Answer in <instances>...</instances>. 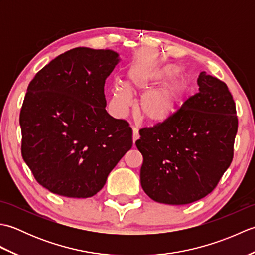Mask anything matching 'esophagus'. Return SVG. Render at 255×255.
<instances>
[{"instance_id":"esophagus-1","label":"esophagus","mask_w":255,"mask_h":255,"mask_svg":"<svg viewBox=\"0 0 255 255\" xmlns=\"http://www.w3.org/2000/svg\"><path fill=\"white\" fill-rule=\"evenodd\" d=\"M139 138H140V136H139L138 129L133 127L132 128V142H133V144H134V142H136Z\"/></svg>"}]
</instances>
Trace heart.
<instances>
[{"mask_svg": "<svg viewBox=\"0 0 255 255\" xmlns=\"http://www.w3.org/2000/svg\"><path fill=\"white\" fill-rule=\"evenodd\" d=\"M183 68L176 63L144 66L131 70L127 86L115 83L112 108L123 115L130 105V93L142 94L137 102L138 116L151 127L163 126L173 121L185 106L189 96L187 79L182 77Z\"/></svg>", "mask_w": 255, "mask_h": 255, "instance_id": "b5f03b06", "label": "heart"}]
</instances>
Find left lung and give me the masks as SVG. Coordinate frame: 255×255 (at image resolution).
<instances>
[{
    "mask_svg": "<svg viewBox=\"0 0 255 255\" xmlns=\"http://www.w3.org/2000/svg\"><path fill=\"white\" fill-rule=\"evenodd\" d=\"M197 85L198 93L173 121L140 130V183L154 202L185 205L204 198L234 158L238 118L228 86L205 71Z\"/></svg>",
    "mask_w": 255,
    "mask_h": 255,
    "instance_id": "left-lung-1",
    "label": "left lung"
}]
</instances>
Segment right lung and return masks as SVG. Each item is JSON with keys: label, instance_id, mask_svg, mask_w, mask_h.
Segmentation results:
<instances>
[{"label": "right lung", "instance_id": "1", "mask_svg": "<svg viewBox=\"0 0 255 255\" xmlns=\"http://www.w3.org/2000/svg\"><path fill=\"white\" fill-rule=\"evenodd\" d=\"M121 61L111 49L79 47L31 80L21 106V155L53 194L88 198L132 147L128 123L105 110V80Z\"/></svg>", "mask_w": 255, "mask_h": 255}]
</instances>
